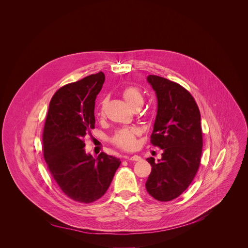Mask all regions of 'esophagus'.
<instances>
[{"mask_svg":"<svg viewBox=\"0 0 248 248\" xmlns=\"http://www.w3.org/2000/svg\"><path fill=\"white\" fill-rule=\"evenodd\" d=\"M129 161H140L141 160V157L138 156V155H132L130 157L127 158Z\"/></svg>","mask_w":248,"mask_h":248,"instance_id":"obj_1","label":"esophagus"}]
</instances>
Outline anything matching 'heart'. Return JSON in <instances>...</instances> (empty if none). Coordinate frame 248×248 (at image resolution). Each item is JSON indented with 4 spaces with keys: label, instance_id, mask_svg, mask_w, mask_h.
<instances>
[{
    "label": "heart",
    "instance_id": "obj_1",
    "mask_svg": "<svg viewBox=\"0 0 248 248\" xmlns=\"http://www.w3.org/2000/svg\"><path fill=\"white\" fill-rule=\"evenodd\" d=\"M123 97L129 107L132 109L135 107H141L144 102V96L142 91H141L136 86H127L123 90ZM105 101H102L100 104L99 115L104 114L105 109ZM140 131L136 127H124L119 129L114 136L112 137V142L118 146L119 148L124 150H130L135 147L136 144V136L139 135Z\"/></svg>",
    "mask_w": 248,
    "mask_h": 248
}]
</instances>
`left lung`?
<instances>
[{"label": "left lung", "instance_id": "1", "mask_svg": "<svg viewBox=\"0 0 248 248\" xmlns=\"http://www.w3.org/2000/svg\"><path fill=\"white\" fill-rule=\"evenodd\" d=\"M157 96L158 109L151 143L163 149L162 158L147 159L152 166L145 184L148 193L159 201L180 196L191 184L202 154V128L198 106L179 83L148 76Z\"/></svg>", "mask_w": 248, "mask_h": 248}]
</instances>
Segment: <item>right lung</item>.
Segmentation results:
<instances>
[{
    "mask_svg": "<svg viewBox=\"0 0 248 248\" xmlns=\"http://www.w3.org/2000/svg\"><path fill=\"white\" fill-rule=\"evenodd\" d=\"M105 75L100 72L60 88L49 105L44 159L55 182L70 199L91 203L109 188L120 159L102 152L86 154L84 137L95 127L94 108Z\"/></svg>",
    "mask_w": 248,
    "mask_h": 248,
    "instance_id": "1",
    "label": "right lung"
}]
</instances>
